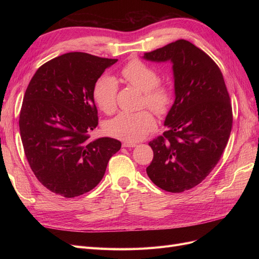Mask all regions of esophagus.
<instances>
[{
    "mask_svg": "<svg viewBox=\"0 0 259 259\" xmlns=\"http://www.w3.org/2000/svg\"><path fill=\"white\" fill-rule=\"evenodd\" d=\"M122 146H123L124 148H134V147L137 146V144H135V143H130V142H124V143L122 144Z\"/></svg>",
    "mask_w": 259,
    "mask_h": 259,
    "instance_id": "34e87169",
    "label": "esophagus"
}]
</instances>
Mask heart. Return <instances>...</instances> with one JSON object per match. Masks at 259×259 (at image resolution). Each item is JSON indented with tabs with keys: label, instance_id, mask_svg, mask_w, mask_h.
<instances>
[{
	"label": "heart",
	"instance_id": "heart-1",
	"mask_svg": "<svg viewBox=\"0 0 259 259\" xmlns=\"http://www.w3.org/2000/svg\"><path fill=\"white\" fill-rule=\"evenodd\" d=\"M121 74L123 79L144 92V105L155 113L163 114L171 104V90L168 85L159 82V73L145 62L134 59L125 65ZM94 99L101 111L111 114L116 109L117 83L114 77L104 75L94 86ZM155 126L153 114L149 110L139 112H122L107 124L109 135L126 142H138L145 138Z\"/></svg>",
	"mask_w": 259,
	"mask_h": 259
}]
</instances>
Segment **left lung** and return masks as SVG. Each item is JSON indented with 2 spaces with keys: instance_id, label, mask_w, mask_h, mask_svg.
Returning a JSON list of instances; mask_svg holds the SVG:
<instances>
[{
  "instance_id": "8db88e82",
  "label": "left lung",
  "mask_w": 259,
  "mask_h": 259,
  "mask_svg": "<svg viewBox=\"0 0 259 259\" xmlns=\"http://www.w3.org/2000/svg\"><path fill=\"white\" fill-rule=\"evenodd\" d=\"M144 58L173 64L175 101L162 136L149 143L153 159L147 174L168 192H183L210 173L232 127V108L221 69L207 54L186 40L145 53Z\"/></svg>"
}]
</instances>
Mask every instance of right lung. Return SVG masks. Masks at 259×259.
<instances>
[{"label":"right lung","mask_w":259,"mask_h":259,"mask_svg":"<svg viewBox=\"0 0 259 259\" xmlns=\"http://www.w3.org/2000/svg\"><path fill=\"white\" fill-rule=\"evenodd\" d=\"M117 59L67 53L36 70L19 115L20 137L29 165L45 188L65 198L94 189L103 179L119 140H91L98 125L94 86Z\"/></svg>","instance_id":"right-lung-1"}]
</instances>
